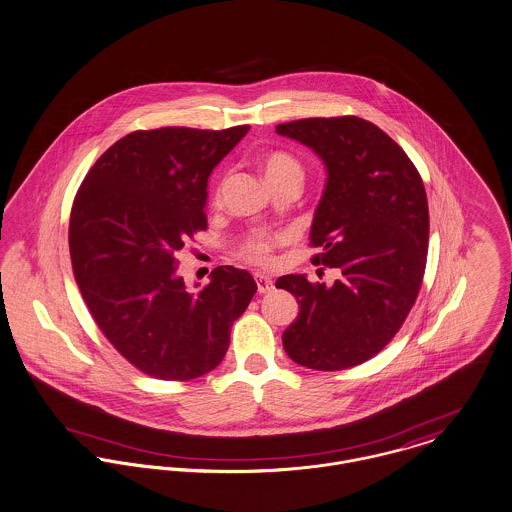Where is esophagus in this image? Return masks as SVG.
<instances>
[{"label":"esophagus","mask_w":512,"mask_h":512,"mask_svg":"<svg viewBox=\"0 0 512 512\" xmlns=\"http://www.w3.org/2000/svg\"><path fill=\"white\" fill-rule=\"evenodd\" d=\"M255 282H257V290L261 292V294H267V292H273L275 290V282H273V278H269L267 275H255Z\"/></svg>","instance_id":"34e87169"}]
</instances>
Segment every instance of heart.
<instances>
[{
  "mask_svg": "<svg viewBox=\"0 0 512 512\" xmlns=\"http://www.w3.org/2000/svg\"><path fill=\"white\" fill-rule=\"evenodd\" d=\"M263 171H265L267 181L282 177V175H290V173L302 175L300 163L284 152L269 154L263 161ZM278 241H280V237L265 236V234L249 237L241 247V255L251 263L267 265V263H271V251Z\"/></svg>",
  "mask_w": 512,
  "mask_h": 512,
  "instance_id": "heart-1",
  "label": "heart"
}]
</instances>
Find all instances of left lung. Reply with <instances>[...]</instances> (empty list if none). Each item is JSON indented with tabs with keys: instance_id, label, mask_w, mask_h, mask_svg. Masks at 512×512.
Wrapping results in <instances>:
<instances>
[{
	"instance_id": "left-lung-1",
	"label": "left lung",
	"mask_w": 512,
	"mask_h": 512,
	"mask_svg": "<svg viewBox=\"0 0 512 512\" xmlns=\"http://www.w3.org/2000/svg\"><path fill=\"white\" fill-rule=\"evenodd\" d=\"M276 134L325 165L310 243L321 249L315 265L341 275L331 286L306 275L276 280L300 304L282 345L300 366L351 368L380 353L415 304L429 247L427 193L407 154L364 118H304Z\"/></svg>"
}]
</instances>
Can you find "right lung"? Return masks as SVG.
<instances>
[{"label": "right lung", "instance_id": "1", "mask_svg": "<svg viewBox=\"0 0 512 512\" xmlns=\"http://www.w3.org/2000/svg\"><path fill=\"white\" fill-rule=\"evenodd\" d=\"M247 130L132 132L95 161L74 200L70 255L81 296L111 345L152 378L214 370L257 292L253 276L230 265L189 288L175 259L206 230L208 177Z\"/></svg>", "mask_w": 512, "mask_h": 512}]
</instances>
